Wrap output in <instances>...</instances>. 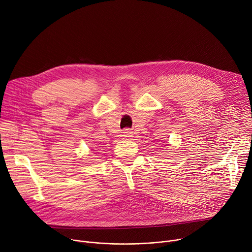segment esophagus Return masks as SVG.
Returning a JSON list of instances; mask_svg holds the SVG:
<instances>
[{"label":"esophagus","instance_id":"34e87169","mask_svg":"<svg viewBox=\"0 0 252 252\" xmlns=\"http://www.w3.org/2000/svg\"><path fill=\"white\" fill-rule=\"evenodd\" d=\"M124 136H125L126 138H129V137L132 136V132L129 131L128 129H126V130L124 131Z\"/></svg>","mask_w":252,"mask_h":252}]
</instances>
